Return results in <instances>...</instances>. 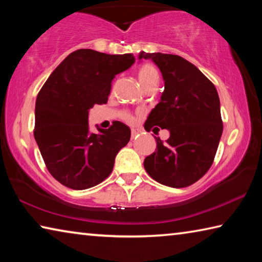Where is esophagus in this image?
I'll return each instance as SVG.
<instances>
[{
	"mask_svg": "<svg viewBox=\"0 0 262 262\" xmlns=\"http://www.w3.org/2000/svg\"><path fill=\"white\" fill-rule=\"evenodd\" d=\"M140 134V130L139 129H135V128H133L132 129V139H136L137 136Z\"/></svg>",
	"mask_w": 262,
	"mask_h": 262,
	"instance_id": "34e87169",
	"label": "esophagus"
}]
</instances>
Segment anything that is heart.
<instances>
[{"mask_svg":"<svg viewBox=\"0 0 262 262\" xmlns=\"http://www.w3.org/2000/svg\"><path fill=\"white\" fill-rule=\"evenodd\" d=\"M137 77H139L141 85L144 89H147L150 85H154V84H157L159 81V74L157 72V69L155 68L152 64L149 63L142 66L139 73H137ZM123 119L129 123L134 122V117L129 113L123 114Z\"/></svg>","mask_w":262,"mask_h":262,"instance_id":"1","label":"heart"}]
</instances>
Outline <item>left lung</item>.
Returning a JSON list of instances; mask_svg holds the SVG:
<instances>
[{"label": "left lung", "instance_id": "1", "mask_svg": "<svg viewBox=\"0 0 262 262\" xmlns=\"http://www.w3.org/2000/svg\"><path fill=\"white\" fill-rule=\"evenodd\" d=\"M161 69L164 91L150 112L145 130L154 126L170 132L164 142L155 137L156 151L145 157L144 168L159 184L183 188L209 170L223 133L220 98L214 84L179 55L141 52Z\"/></svg>", "mask_w": 262, "mask_h": 262}]
</instances>
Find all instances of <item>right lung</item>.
<instances>
[{
    "label": "right lung",
    "mask_w": 262,
    "mask_h": 262,
    "mask_svg": "<svg viewBox=\"0 0 262 262\" xmlns=\"http://www.w3.org/2000/svg\"><path fill=\"white\" fill-rule=\"evenodd\" d=\"M133 54L78 50L57 66L35 101L33 135L53 178L72 189H86L111 174L119 150L130 140L125 123L89 130V110L106 104L115 75L134 63Z\"/></svg>",
    "instance_id": "right-lung-1"
}]
</instances>
